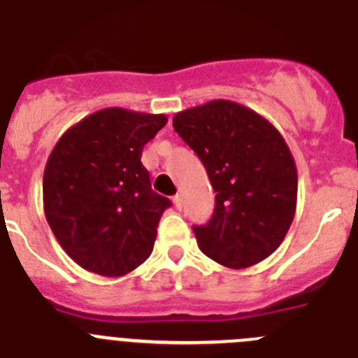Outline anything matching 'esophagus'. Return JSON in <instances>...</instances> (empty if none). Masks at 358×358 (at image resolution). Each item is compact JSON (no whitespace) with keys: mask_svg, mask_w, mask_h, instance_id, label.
<instances>
[{"mask_svg":"<svg viewBox=\"0 0 358 358\" xmlns=\"http://www.w3.org/2000/svg\"><path fill=\"white\" fill-rule=\"evenodd\" d=\"M173 206H176L177 210H181V208H182V199H181V195H176V197H173Z\"/></svg>","mask_w":358,"mask_h":358,"instance_id":"obj_1","label":"esophagus"}]
</instances>
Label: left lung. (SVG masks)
<instances>
[{"instance_id": "left-lung-1", "label": "left lung", "mask_w": 358, "mask_h": 358, "mask_svg": "<svg viewBox=\"0 0 358 358\" xmlns=\"http://www.w3.org/2000/svg\"><path fill=\"white\" fill-rule=\"evenodd\" d=\"M172 122L217 192L211 220L194 227L201 251L229 268L260 264L296 213L297 169L287 141L267 118L231 100L189 107Z\"/></svg>"}]
</instances>
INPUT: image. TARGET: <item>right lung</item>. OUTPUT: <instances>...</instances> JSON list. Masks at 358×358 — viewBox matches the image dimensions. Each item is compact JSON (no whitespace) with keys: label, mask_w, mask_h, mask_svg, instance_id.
Listing matches in <instances>:
<instances>
[{"label":"right lung","mask_w":358,"mask_h":358,"mask_svg":"<svg viewBox=\"0 0 358 358\" xmlns=\"http://www.w3.org/2000/svg\"><path fill=\"white\" fill-rule=\"evenodd\" d=\"M166 122L107 107L71 125L53 147L43 177L44 215L85 271L125 276L150 256L170 201L152 192L141 152Z\"/></svg>","instance_id":"1"}]
</instances>
